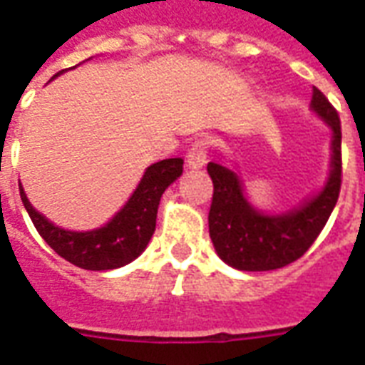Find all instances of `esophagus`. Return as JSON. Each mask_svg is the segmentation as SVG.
<instances>
[{
    "label": "esophagus",
    "instance_id": "esophagus-1",
    "mask_svg": "<svg viewBox=\"0 0 365 365\" xmlns=\"http://www.w3.org/2000/svg\"><path fill=\"white\" fill-rule=\"evenodd\" d=\"M207 150H209V143L205 139H197L193 145L187 150V164H190L191 170L203 168L207 164Z\"/></svg>",
    "mask_w": 365,
    "mask_h": 365
}]
</instances>
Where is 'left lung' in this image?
I'll return each instance as SVG.
<instances>
[{"label":"left lung","mask_w":365,"mask_h":365,"mask_svg":"<svg viewBox=\"0 0 365 365\" xmlns=\"http://www.w3.org/2000/svg\"><path fill=\"white\" fill-rule=\"evenodd\" d=\"M315 115L331 131L329 174L319 191L284 212H265L245 195L236 168L209 162L215 185L209 234L218 257L237 271H274L299 259L319 236L341 193V120L325 94L313 86Z\"/></svg>","instance_id":"left-lung-1"}]
</instances>
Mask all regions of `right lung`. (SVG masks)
I'll list each match as a JSON object with an SVG mask.
<instances>
[{
    "label": "right lung",
    "instance_id": "1",
    "mask_svg": "<svg viewBox=\"0 0 365 365\" xmlns=\"http://www.w3.org/2000/svg\"><path fill=\"white\" fill-rule=\"evenodd\" d=\"M61 73L63 71H59L58 75ZM182 172L183 158H166L150 164L128 203L104 226L85 232L66 230L53 224L32 207L21 183L19 191L34 228L59 257L86 271H110L128 265L147 250L148 242L155 234L156 212L162 193L182 175Z\"/></svg>",
    "mask_w": 365,
    "mask_h": 365
}]
</instances>
